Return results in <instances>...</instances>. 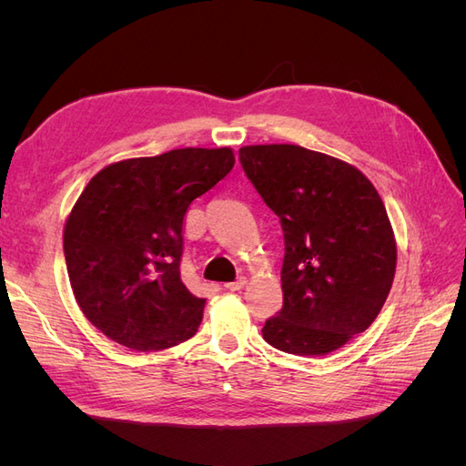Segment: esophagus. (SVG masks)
I'll use <instances>...</instances> for the list:
<instances>
[{
	"label": "esophagus",
	"instance_id": "1",
	"mask_svg": "<svg viewBox=\"0 0 466 466\" xmlns=\"http://www.w3.org/2000/svg\"><path fill=\"white\" fill-rule=\"evenodd\" d=\"M245 284H247V278H245V276H241V278H237L235 281H228V284H225V289H229V291H238L241 288H245Z\"/></svg>",
	"mask_w": 466,
	"mask_h": 466
}]
</instances>
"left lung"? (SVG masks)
<instances>
[{"label":"left lung","instance_id":"left-lung-1","mask_svg":"<svg viewBox=\"0 0 466 466\" xmlns=\"http://www.w3.org/2000/svg\"><path fill=\"white\" fill-rule=\"evenodd\" d=\"M247 178L279 218L284 307L264 340L288 354L324 356L383 309L397 243L375 187L340 159L291 144L238 149Z\"/></svg>","mask_w":466,"mask_h":466}]
</instances>
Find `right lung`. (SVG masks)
<instances>
[{"mask_svg":"<svg viewBox=\"0 0 466 466\" xmlns=\"http://www.w3.org/2000/svg\"><path fill=\"white\" fill-rule=\"evenodd\" d=\"M233 165L229 147H185L89 180L66 221L64 255L77 305L110 340L157 351L198 330L206 299L180 279L182 221Z\"/></svg>","mask_w":466,"mask_h":466,"instance_id":"obj_1","label":"right lung"}]
</instances>
